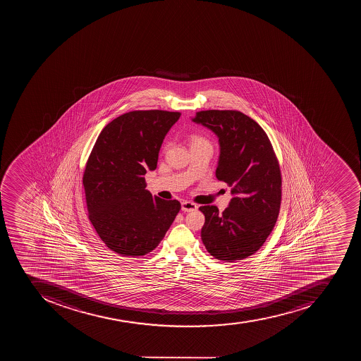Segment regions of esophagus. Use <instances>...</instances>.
Returning <instances> with one entry per match:
<instances>
[{"instance_id":"1","label":"esophagus","mask_w":361,"mask_h":361,"mask_svg":"<svg viewBox=\"0 0 361 361\" xmlns=\"http://www.w3.org/2000/svg\"><path fill=\"white\" fill-rule=\"evenodd\" d=\"M197 210V205L194 204L193 202L184 201L182 202L183 212H193Z\"/></svg>"}]
</instances>
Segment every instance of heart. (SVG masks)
<instances>
[{
    "instance_id": "heart-1",
    "label": "heart",
    "mask_w": 361,
    "mask_h": 361,
    "mask_svg": "<svg viewBox=\"0 0 361 361\" xmlns=\"http://www.w3.org/2000/svg\"><path fill=\"white\" fill-rule=\"evenodd\" d=\"M207 142L205 140L202 139V137H196V135H193V137H190V145H197V143Z\"/></svg>"
}]
</instances>
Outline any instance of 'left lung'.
<instances>
[{"label": "left lung", "mask_w": 361, "mask_h": 361, "mask_svg": "<svg viewBox=\"0 0 361 361\" xmlns=\"http://www.w3.org/2000/svg\"><path fill=\"white\" fill-rule=\"evenodd\" d=\"M216 134L220 154L216 176L231 188L233 199L222 213L203 205L201 238L221 261L253 255L270 235L281 204V173L267 133L238 111H202L192 118Z\"/></svg>", "instance_id": "8db88e82"}]
</instances>
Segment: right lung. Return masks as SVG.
<instances>
[{
    "label": "right lung",
    "mask_w": 361,
    "mask_h": 361,
    "mask_svg": "<svg viewBox=\"0 0 361 361\" xmlns=\"http://www.w3.org/2000/svg\"><path fill=\"white\" fill-rule=\"evenodd\" d=\"M180 113L134 111L104 128L83 173L89 219L109 250L142 256L159 245L180 203L147 190L145 175L154 171L166 134Z\"/></svg>",
    "instance_id": "add662e5"
}]
</instances>
